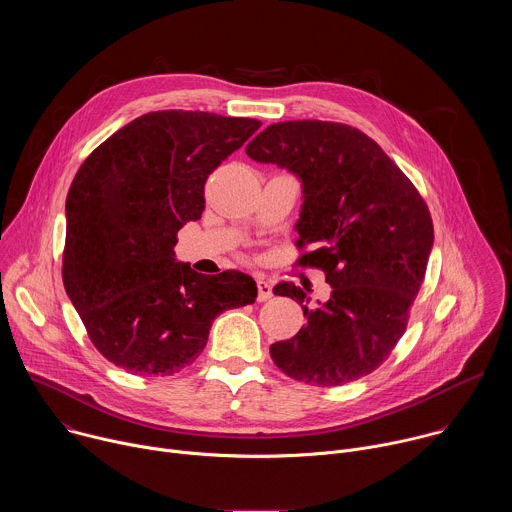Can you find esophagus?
<instances>
[{"mask_svg": "<svg viewBox=\"0 0 512 512\" xmlns=\"http://www.w3.org/2000/svg\"><path fill=\"white\" fill-rule=\"evenodd\" d=\"M257 300L259 302H265L273 296V287H271V281H267L265 277H257Z\"/></svg>", "mask_w": 512, "mask_h": 512, "instance_id": "esophagus-1", "label": "esophagus"}]
</instances>
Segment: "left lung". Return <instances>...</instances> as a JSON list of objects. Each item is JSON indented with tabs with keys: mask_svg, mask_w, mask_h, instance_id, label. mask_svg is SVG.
<instances>
[{
	"mask_svg": "<svg viewBox=\"0 0 512 512\" xmlns=\"http://www.w3.org/2000/svg\"><path fill=\"white\" fill-rule=\"evenodd\" d=\"M247 156L275 164L302 184L296 223L300 263L326 271L330 300L318 308L294 283L275 296L300 302L308 322L271 344L291 379L338 387L373 373L403 336L433 247L423 198L362 131L332 121L273 123L249 141Z\"/></svg>",
	"mask_w": 512,
	"mask_h": 512,
	"instance_id": "obj_1",
	"label": "left lung"
}]
</instances>
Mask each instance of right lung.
<instances>
[{
	"instance_id": "add662e5",
	"label": "right lung",
	"mask_w": 512,
	"mask_h": 512,
	"mask_svg": "<svg viewBox=\"0 0 512 512\" xmlns=\"http://www.w3.org/2000/svg\"><path fill=\"white\" fill-rule=\"evenodd\" d=\"M259 127L204 111L148 113L103 141L72 180L64 289L97 350L123 371H182L218 314L255 302L253 277L196 273L174 245L204 210L208 174Z\"/></svg>"
}]
</instances>
